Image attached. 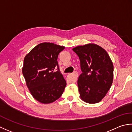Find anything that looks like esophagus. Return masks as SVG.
Listing matches in <instances>:
<instances>
[{
    "label": "esophagus",
    "instance_id": "esophagus-1",
    "mask_svg": "<svg viewBox=\"0 0 132 132\" xmlns=\"http://www.w3.org/2000/svg\"><path fill=\"white\" fill-rule=\"evenodd\" d=\"M73 76H75V81H77V78L78 77V76H79V75H78V73L77 72H76V71H75L73 73Z\"/></svg>",
    "mask_w": 132,
    "mask_h": 132
}]
</instances>
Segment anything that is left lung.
I'll list each match as a JSON object with an SVG mask.
<instances>
[{
	"instance_id": "8db88e82",
	"label": "left lung",
	"mask_w": 132,
	"mask_h": 132,
	"mask_svg": "<svg viewBox=\"0 0 132 132\" xmlns=\"http://www.w3.org/2000/svg\"><path fill=\"white\" fill-rule=\"evenodd\" d=\"M79 56L82 73L77 81L80 98L89 104L99 103L111 88L113 65L106 51L95 44L72 49Z\"/></svg>"
}]
</instances>
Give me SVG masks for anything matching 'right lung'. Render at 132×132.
<instances>
[{"mask_svg":"<svg viewBox=\"0 0 132 132\" xmlns=\"http://www.w3.org/2000/svg\"><path fill=\"white\" fill-rule=\"evenodd\" d=\"M65 47L52 43L36 45L24 59L22 72L32 96L42 104H50L60 97L67 85L59 69V53ZM57 68V71L53 72Z\"/></svg>","mask_w":132,"mask_h":132,"instance_id":"add662e5","label":"right lung"}]
</instances>
